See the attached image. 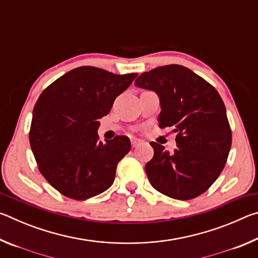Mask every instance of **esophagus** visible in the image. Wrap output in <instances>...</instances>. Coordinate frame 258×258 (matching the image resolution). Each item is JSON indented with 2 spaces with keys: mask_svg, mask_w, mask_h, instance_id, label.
Here are the masks:
<instances>
[{
  "mask_svg": "<svg viewBox=\"0 0 258 258\" xmlns=\"http://www.w3.org/2000/svg\"><path fill=\"white\" fill-rule=\"evenodd\" d=\"M131 143H132L133 148H137V147L141 145L142 141H141V140H139V139H132V140H131Z\"/></svg>",
  "mask_w": 258,
  "mask_h": 258,
  "instance_id": "obj_1",
  "label": "esophagus"
}]
</instances>
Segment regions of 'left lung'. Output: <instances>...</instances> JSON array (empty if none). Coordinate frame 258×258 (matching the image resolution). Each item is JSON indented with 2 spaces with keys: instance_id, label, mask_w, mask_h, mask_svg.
<instances>
[{
  "instance_id": "left-lung-1",
  "label": "left lung",
  "mask_w": 258,
  "mask_h": 258,
  "mask_svg": "<svg viewBox=\"0 0 258 258\" xmlns=\"http://www.w3.org/2000/svg\"><path fill=\"white\" fill-rule=\"evenodd\" d=\"M135 86L159 97V127L176 133L173 152L156 142L146 165L151 185L167 197L189 200L211 186L223 171L232 135L217 91L189 68L167 64L140 75Z\"/></svg>"
}]
</instances>
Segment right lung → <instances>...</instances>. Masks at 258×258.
<instances>
[{
    "label": "right lung",
    "instance_id": "1",
    "mask_svg": "<svg viewBox=\"0 0 258 258\" xmlns=\"http://www.w3.org/2000/svg\"><path fill=\"white\" fill-rule=\"evenodd\" d=\"M137 76L83 66L59 77L40 95L33 110L30 148L41 174L60 194L85 200L111 186L131 142L123 135L99 141V119Z\"/></svg>",
    "mask_w": 258,
    "mask_h": 258
}]
</instances>
